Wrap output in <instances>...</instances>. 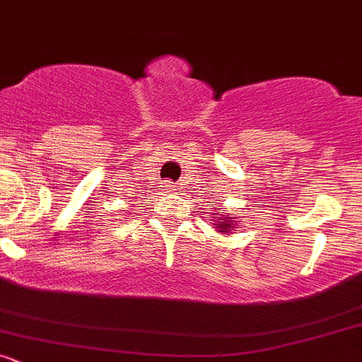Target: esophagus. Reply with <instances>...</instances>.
Returning <instances> with one entry per match:
<instances>
[{
  "mask_svg": "<svg viewBox=\"0 0 362 362\" xmlns=\"http://www.w3.org/2000/svg\"><path fill=\"white\" fill-rule=\"evenodd\" d=\"M163 187H165V190H167V192H173V190H177V185H173L172 182H168V180L165 182Z\"/></svg>",
  "mask_w": 362,
  "mask_h": 362,
  "instance_id": "1",
  "label": "esophagus"
}]
</instances>
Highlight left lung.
<instances>
[{
    "mask_svg": "<svg viewBox=\"0 0 362 362\" xmlns=\"http://www.w3.org/2000/svg\"><path fill=\"white\" fill-rule=\"evenodd\" d=\"M216 209H221V207H216ZM216 216H218V211H214V218H216ZM216 223H218L216 226H218L219 230L223 231V233H226V231H228V233H231V226L235 224L233 219H231V218L228 219V216H224V219H216Z\"/></svg>",
    "mask_w": 362,
    "mask_h": 362,
    "instance_id": "obj_1",
    "label": "left lung"
}]
</instances>
